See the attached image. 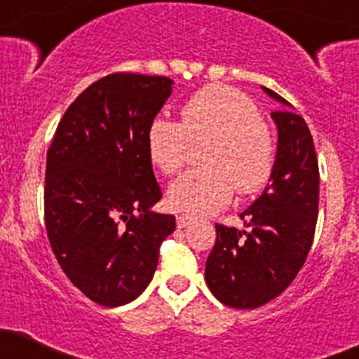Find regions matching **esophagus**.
I'll use <instances>...</instances> for the list:
<instances>
[{
  "label": "esophagus",
  "mask_w": 359,
  "mask_h": 359,
  "mask_svg": "<svg viewBox=\"0 0 359 359\" xmlns=\"http://www.w3.org/2000/svg\"><path fill=\"white\" fill-rule=\"evenodd\" d=\"M176 224H177V229H183L187 227V225L192 224V218L187 217V215H180V217H176Z\"/></svg>",
  "instance_id": "34e87169"
}]
</instances>
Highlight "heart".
Segmentation results:
<instances>
[{
  "mask_svg": "<svg viewBox=\"0 0 359 359\" xmlns=\"http://www.w3.org/2000/svg\"><path fill=\"white\" fill-rule=\"evenodd\" d=\"M180 112L182 125L158 116L146 130L149 162L163 174L183 165L189 139L208 137L204 167L187 170L167 190L174 210L206 215L231 203L236 187L241 196L264 189L275 169V139L247 95L210 84L187 98Z\"/></svg>",
  "mask_w": 359,
  "mask_h": 359,
  "instance_id": "1",
  "label": "heart"
}]
</instances>
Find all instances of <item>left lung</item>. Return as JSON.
<instances>
[{
    "mask_svg": "<svg viewBox=\"0 0 359 359\" xmlns=\"http://www.w3.org/2000/svg\"><path fill=\"white\" fill-rule=\"evenodd\" d=\"M284 107L271 112L276 158L261 196L240 213L248 231L217 227L206 261V284L233 309H257L289 287L305 264L319 208V165L309 125L287 100L262 86Z\"/></svg>",
    "mask_w": 359,
    "mask_h": 359,
    "instance_id": "8db88e82",
    "label": "left lung"
}]
</instances>
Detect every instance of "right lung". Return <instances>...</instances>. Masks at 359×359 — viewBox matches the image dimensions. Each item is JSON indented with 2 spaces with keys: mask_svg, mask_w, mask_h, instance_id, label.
<instances>
[{
  "mask_svg": "<svg viewBox=\"0 0 359 359\" xmlns=\"http://www.w3.org/2000/svg\"><path fill=\"white\" fill-rule=\"evenodd\" d=\"M162 75L111 74L67 109L47 151L46 229L65 275L91 302L121 306L144 292L176 218L162 197L146 130L172 93Z\"/></svg>",
  "mask_w": 359,
  "mask_h": 359,
  "instance_id": "obj_1",
  "label": "right lung"
}]
</instances>
